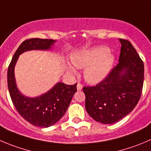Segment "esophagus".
I'll use <instances>...</instances> for the list:
<instances>
[{"mask_svg": "<svg viewBox=\"0 0 151 151\" xmlns=\"http://www.w3.org/2000/svg\"><path fill=\"white\" fill-rule=\"evenodd\" d=\"M82 88H83V86H82L81 83H77V91H81Z\"/></svg>", "mask_w": 151, "mask_h": 151, "instance_id": "esophagus-1", "label": "esophagus"}]
</instances>
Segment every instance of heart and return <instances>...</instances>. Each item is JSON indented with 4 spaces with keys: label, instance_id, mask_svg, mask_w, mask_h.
I'll return each instance as SVG.
<instances>
[{
    "label": "heart",
    "instance_id": "obj_1",
    "mask_svg": "<svg viewBox=\"0 0 151 151\" xmlns=\"http://www.w3.org/2000/svg\"><path fill=\"white\" fill-rule=\"evenodd\" d=\"M71 62L77 68H85L84 77L90 84H97L106 78L114 63L115 56L110 53L109 48L99 46L74 52L71 55ZM66 68L74 72L70 65Z\"/></svg>",
    "mask_w": 151,
    "mask_h": 151
}]
</instances>
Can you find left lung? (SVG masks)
<instances>
[{
	"instance_id": "left-lung-1",
	"label": "left lung",
	"mask_w": 151,
	"mask_h": 151,
	"mask_svg": "<svg viewBox=\"0 0 151 151\" xmlns=\"http://www.w3.org/2000/svg\"><path fill=\"white\" fill-rule=\"evenodd\" d=\"M121 43L119 63L95 86L83 87L86 109L96 122L113 124L130 114L138 103L144 82V64L127 40Z\"/></svg>"
}]
</instances>
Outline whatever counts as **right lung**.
Listing matches in <instances>:
<instances>
[{"instance_id": "add662e5", "label": "right lung", "mask_w": 151, "mask_h": 151, "mask_svg": "<svg viewBox=\"0 0 151 151\" xmlns=\"http://www.w3.org/2000/svg\"><path fill=\"white\" fill-rule=\"evenodd\" d=\"M56 40L32 38L23 41L14 53L7 72V83L13 105L20 116L32 125L48 128L63 117L77 92V83L65 85L59 82L49 91L36 97H29L20 93L16 85L14 66L22 53L32 50H49Z\"/></svg>"}]
</instances>
